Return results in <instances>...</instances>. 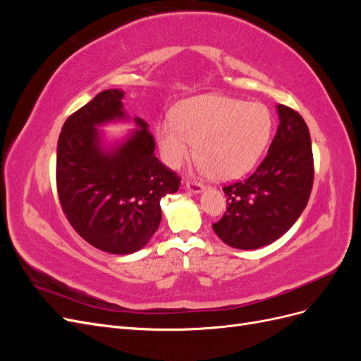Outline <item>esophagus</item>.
Listing matches in <instances>:
<instances>
[{"instance_id": "1", "label": "esophagus", "mask_w": 361, "mask_h": 361, "mask_svg": "<svg viewBox=\"0 0 361 361\" xmlns=\"http://www.w3.org/2000/svg\"><path fill=\"white\" fill-rule=\"evenodd\" d=\"M187 188H188L191 192H194V194H199V192L203 191L204 185L200 183V182H197V180H188V182H187Z\"/></svg>"}]
</instances>
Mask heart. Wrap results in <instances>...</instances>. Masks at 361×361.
I'll list each match as a JSON object with an SVG mask.
<instances>
[{
    "label": "heart",
    "mask_w": 361,
    "mask_h": 361,
    "mask_svg": "<svg viewBox=\"0 0 361 361\" xmlns=\"http://www.w3.org/2000/svg\"><path fill=\"white\" fill-rule=\"evenodd\" d=\"M272 130L268 108L220 94H202L180 102L173 120L157 126L161 157L169 167H179L192 152L200 167L216 179L245 174L267 147Z\"/></svg>",
    "instance_id": "heart-1"
}]
</instances>
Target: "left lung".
<instances>
[{"mask_svg":"<svg viewBox=\"0 0 361 361\" xmlns=\"http://www.w3.org/2000/svg\"><path fill=\"white\" fill-rule=\"evenodd\" d=\"M280 125L268 155L244 180L224 185L227 207L214 232L227 245L255 250L285 235L307 206L313 178V154L304 118L277 105Z\"/></svg>","mask_w":361,"mask_h":361,"instance_id":"8db88e82","label":"left lung"}]
</instances>
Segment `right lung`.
<instances>
[{"mask_svg":"<svg viewBox=\"0 0 361 361\" xmlns=\"http://www.w3.org/2000/svg\"><path fill=\"white\" fill-rule=\"evenodd\" d=\"M123 92L96 94L64 122L57 145V192L68 221L87 243L111 255L143 248L161 223L159 200L180 178L155 157L143 118L125 143L105 152L96 126L126 118Z\"/></svg>","mask_w":361,"mask_h":361,"instance_id":"add662e5","label":"right lung"}]
</instances>
